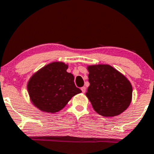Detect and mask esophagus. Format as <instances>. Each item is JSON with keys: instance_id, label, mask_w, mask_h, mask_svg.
<instances>
[{"instance_id": "obj_1", "label": "esophagus", "mask_w": 154, "mask_h": 154, "mask_svg": "<svg viewBox=\"0 0 154 154\" xmlns=\"http://www.w3.org/2000/svg\"><path fill=\"white\" fill-rule=\"evenodd\" d=\"M81 90H82V93H85L86 92V87H81Z\"/></svg>"}]
</instances>
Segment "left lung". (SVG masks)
Returning <instances> with one entry per match:
<instances>
[{
  "label": "left lung",
  "mask_w": 154,
  "mask_h": 154,
  "mask_svg": "<svg viewBox=\"0 0 154 154\" xmlns=\"http://www.w3.org/2000/svg\"><path fill=\"white\" fill-rule=\"evenodd\" d=\"M89 86L86 96L93 109L105 117L122 113L130 105L132 86L123 74L109 64L87 67Z\"/></svg>",
  "instance_id": "8db88e82"
}]
</instances>
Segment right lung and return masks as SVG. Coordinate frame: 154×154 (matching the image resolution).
<instances>
[{"label": "right lung", "instance_id": "right-lung-1", "mask_svg": "<svg viewBox=\"0 0 154 154\" xmlns=\"http://www.w3.org/2000/svg\"><path fill=\"white\" fill-rule=\"evenodd\" d=\"M67 64L52 62L32 76L27 84L32 103L41 111L54 113L62 109L74 96L81 93L74 84Z\"/></svg>", "mask_w": 154, "mask_h": 154}]
</instances>
